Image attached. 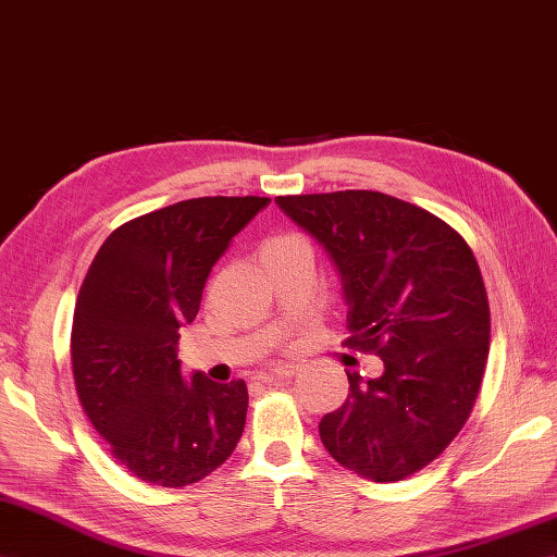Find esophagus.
Instances as JSON below:
<instances>
[{
	"label": "esophagus",
	"instance_id": "1",
	"mask_svg": "<svg viewBox=\"0 0 557 557\" xmlns=\"http://www.w3.org/2000/svg\"><path fill=\"white\" fill-rule=\"evenodd\" d=\"M297 372H299V366L285 363V366H276V368L272 370V377H276V380H290V377H295Z\"/></svg>",
	"mask_w": 557,
	"mask_h": 557
}]
</instances>
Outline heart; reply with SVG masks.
Listing matches in <instances>:
<instances>
[{"mask_svg":"<svg viewBox=\"0 0 557 557\" xmlns=\"http://www.w3.org/2000/svg\"><path fill=\"white\" fill-rule=\"evenodd\" d=\"M297 248H309L307 242L299 234L293 232H281V234H272L262 246V258H272V255H285Z\"/></svg>","mask_w":557,"mask_h":557,"instance_id":"heart-1","label":"heart"}]
</instances>
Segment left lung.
<instances>
[{
    "label": "left lung",
    "mask_w": 557,
    "mask_h": 557,
    "mask_svg": "<svg viewBox=\"0 0 557 557\" xmlns=\"http://www.w3.org/2000/svg\"><path fill=\"white\" fill-rule=\"evenodd\" d=\"M335 260L349 302L344 347L382 358L384 374L321 419L325 449L374 483L422 471L469 419L490 354L483 274L463 236L382 191L276 197Z\"/></svg>",
    "instance_id": "left-lung-1"
}]
</instances>
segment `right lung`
<instances>
[{"instance_id":"obj_1","label":"right lung","mask_w":557,"mask_h":557,"mask_svg":"<svg viewBox=\"0 0 557 557\" xmlns=\"http://www.w3.org/2000/svg\"><path fill=\"white\" fill-rule=\"evenodd\" d=\"M267 203L201 197L159 208L116 227L88 267L70 337L74 386L112 457L145 483H199L242 441L246 382L201 372L185 382L177 342L210 269Z\"/></svg>"}]
</instances>
